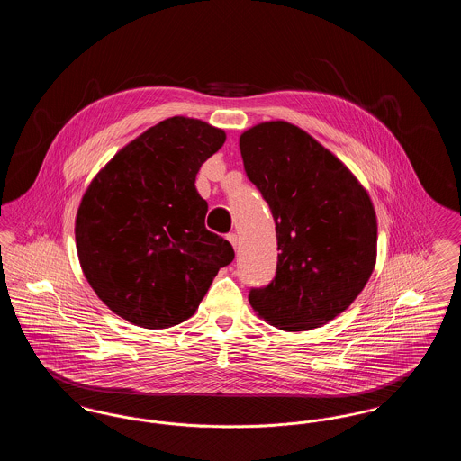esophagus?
Returning a JSON list of instances; mask_svg holds the SVG:
<instances>
[{"instance_id": "34e87169", "label": "esophagus", "mask_w": 461, "mask_h": 461, "mask_svg": "<svg viewBox=\"0 0 461 461\" xmlns=\"http://www.w3.org/2000/svg\"><path fill=\"white\" fill-rule=\"evenodd\" d=\"M226 239L230 240V243H231L233 247H237V243H239V237H237V233H228V235H226Z\"/></svg>"}]
</instances>
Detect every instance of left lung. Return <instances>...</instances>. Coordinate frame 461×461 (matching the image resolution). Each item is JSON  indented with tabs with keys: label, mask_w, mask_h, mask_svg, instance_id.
<instances>
[{
	"label": "left lung",
	"mask_w": 461,
	"mask_h": 461,
	"mask_svg": "<svg viewBox=\"0 0 461 461\" xmlns=\"http://www.w3.org/2000/svg\"><path fill=\"white\" fill-rule=\"evenodd\" d=\"M247 177L267 202L276 275L249 303L286 331L316 329L351 306L372 276L376 218L351 171L301 128L263 122L240 136Z\"/></svg>",
	"instance_id": "1"
}]
</instances>
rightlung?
I'll return each instance as SVG.
<instances>
[{"instance_id":"obj_1","label":"right lung","mask_w":461,"mask_h":461,"mask_svg":"<svg viewBox=\"0 0 461 461\" xmlns=\"http://www.w3.org/2000/svg\"><path fill=\"white\" fill-rule=\"evenodd\" d=\"M224 131L171 117L143 132L91 181L76 218L83 273L121 318L167 329L197 311L233 247L205 228L195 177Z\"/></svg>"}]
</instances>
